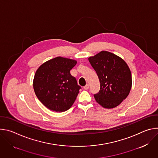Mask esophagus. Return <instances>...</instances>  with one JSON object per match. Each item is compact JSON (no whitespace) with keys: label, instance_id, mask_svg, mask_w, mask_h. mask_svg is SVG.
Instances as JSON below:
<instances>
[{"label":"esophagus","instance_id":"obj_1","mask_svg":"<svg viewBox=\"0 0 158 158\" xmlns=\"http://www.w3.org/2000/svg\"><path fill=\"white\" fill-rule=\"evenodd\" d=\"M89 85H88V84H86V85L84 87V89L85 90H87V89H89Z\"/></svg>","mask_w":158,"mask_h":158}]
</instances>
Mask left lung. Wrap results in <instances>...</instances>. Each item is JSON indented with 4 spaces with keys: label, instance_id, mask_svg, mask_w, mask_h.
I'll use <instances>...</instances> for the list:
<instances>
[{
    "label": "left lung",
    "instance_id": "left-lung-1",
    "mask_svg": "<svg viewBox=\"0 0 158 158\" xmlns=\"http://www.w3.org/2000/svg\"><path fill=\"white\" fill-rule=\"evenodd\" d=\"M88 59L100 82L99 91L94 95L96 102L104 108L118 106L131 89L132 76L128 65L119 56L104 51Z\"/></svg>",
    "mask_w": 158,
    "mask_h": 158
}]
</instances>
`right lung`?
Wrapping results in <instances>:
<instances>
[{
  "mask_svg": "<svg viewBox=\"0 0 158 158\" xmlns=\"http://www.w3.org/2000/svg\"><path fill=\"white\" fill-rule=\"evenodd\" d=\"M77 64L73 59L57 57L42 64L33 81L39 100L49 109L64 112L74 104L81 88L70 71Z\"/></svg>",
  "mask_w": 158,
  "mask_h": 158,
  "instance_id": "obj_1",
  "label": "right lung"
}]
</instances>
